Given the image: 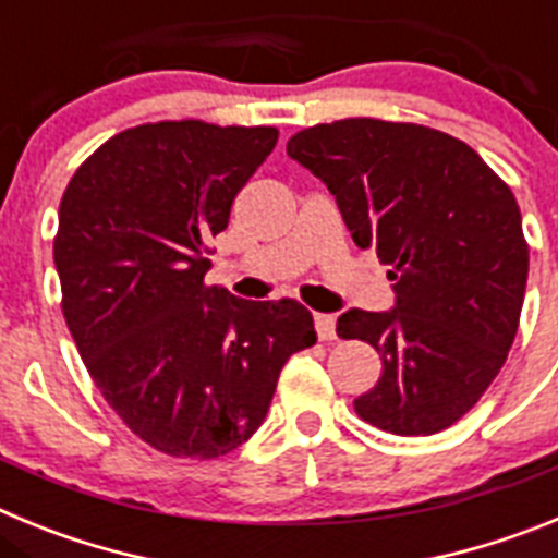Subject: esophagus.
<instances>
[{
  "label": "esophagus",
  "mask_w": 558,
  "mask_h": 558,
  "mask_svg": "<svg viewBox=\"0 0 558 558\" xmlns=\"http://www.w3.org/2000/svg\"><path fill=\"white\" fill-rule=\"evenodd\" d=\"M315 332L322 340H335V318L332 315H324L318 313L315 315Z\"/></svg>",
  "instance_id": "34e87169"
}]
</instances>
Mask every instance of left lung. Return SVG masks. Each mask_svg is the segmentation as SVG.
<instances>
[{"label":"left lung","instance_id":"1","mask_svg":"<svg viewBox=\"0 0 558 558\" xmlns=\"http://www.w3.org/2000/svg\"><path fill=\"white\" fill-rule=\"evenodd\" d=\"M288 156L335 195L360 248L386 263L397 304L349 310L340 338L383 360L354 399L363 422L397 436L456 425L502 368L520 324L529 243L514 192L466 142L372 117L313 125Z\"/></svg>","mask_w":558,"mask_h":558}]
</instances>
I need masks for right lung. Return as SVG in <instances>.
I'll return each instance as SVG.
<instances>
[{
    "label": "right lung",
    "mask_w": 558,
    "mask_h": 558,
    "mask_svg": "<svg viewBox=\"0 0 558 558\" xmlns=\"http://www.w3.org/2000/svg\"><path fill=\"white\" fill-rule=\"evenodd\" d=\"M268 125L147 122L97 147L58 209L63 318L95 386L153 450L220 458L265 422L290 354L315 343L293 299L206 288L209 240L276 147Z\"/></svg>",
    "instance_id": "obj_1"
}]
</instances>
